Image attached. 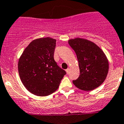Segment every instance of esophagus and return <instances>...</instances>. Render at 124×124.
<instances>
[{
	"label": "esophagus",
	"instance_id": "obj_1",
	"mask_svg": "<svg viewBox=\"0 0 124 124\" xmlns=\"http://www.w3.org/2000/svg\"><path fill=\"white\" fill-rule=\"evenodd\" d=\"M70 69H69V68H68V69H67V70H66V72H67V74H68L69 73V72H70Z\"/></svg>",
	"mask_w": 124,
	"mask_h": 124
}]
</instances>
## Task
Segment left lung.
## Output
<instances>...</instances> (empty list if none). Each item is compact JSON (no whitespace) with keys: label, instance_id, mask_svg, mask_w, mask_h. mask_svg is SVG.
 I'll list each match as a JSON object with an SVG mask.
<instances>
[{"label":"left lung","instance_id":"left-lung-1","mask_svg":"<svg viewBox=\"0 0 124 124\" xmlns=\"http://www.w3.org/2000/svg\"><path fill=\"white\" fill-rule=\"evenodd\" d=\"M68 43L77 55L80 75L72 81L76 87L90 91L99 87L106 79L108 61L104 52L92 42L83 39H71Z\"/></svg>","mask_w":124,"mask_h":124}]
</instances>
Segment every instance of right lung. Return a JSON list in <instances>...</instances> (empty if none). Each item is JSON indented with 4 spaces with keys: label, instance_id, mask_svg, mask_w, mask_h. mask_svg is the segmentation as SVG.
I'll use <instances>...</instances> for the list:
<instances>
[{
    "label": "right lung",
    "instance_id": "right-lung-1",
    "mask_svg": "<svg viewBox=\"0 0 124 124\" xmlns=\"http://www.w3.org/2000/svg\"><path fill=\"white\" fill-rule=\"evenodd\" d=\"M56 40L37 39L25 48L18 61V72L26 89L37 96H47L58 88L66 72L54 60Z\"/></svg>",
    "mask_w": 124,
    "mask_h": 124
}]
</instances>
